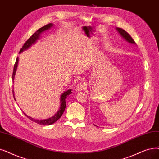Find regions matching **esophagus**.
<instances>
[{
	"label": "esophagus",
	"mask_w": 159,
	"mask_h": 159,
	"mask_svg": "<svg viewBox=\"0 0 159 159\" xmlns=\"http://www.w3.org/2000/svg\"><path fill=\"white\" fill-rule=\"evenodd\" d=\"M86 88V84L84 83H80L78 84L77 87H76V91L80 92L84 90Z\"/></svg>",
	"instance_id": "obj_1"
}]
</instances>
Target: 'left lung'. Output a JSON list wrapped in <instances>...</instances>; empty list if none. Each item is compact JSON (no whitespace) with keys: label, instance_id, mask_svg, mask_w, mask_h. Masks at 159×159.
Segmentation results:
<instances>
[{"label":"left lung","instance_id":"1","mask_svg":"<svg viewBox=\"0 0 159 159\" xmlns=\"http://www.w3.org/2000/svg\"><path fill=\"white\" fill-rule=\"evenodd\" d=\"M116 31L119 32V33L120 34V36L123 39H124L125 40H126L128 43L132 44H136V43L134 42V40L131 37L130 35L126 31H125L124 29H122L119 28V27H116Z\"/></svg>","mask_w":159,"mask_h":159}]
</instances>
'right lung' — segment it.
I'll return each mask as SVG.
<instances>
[{
  "label": "right lung",
  "instance_id": "right-lung-1",
  "mask_svg": "<svg viewBox=\"0 0 159 159\" xmlns=\"http://www.w3.org/2000/svg\"><path fill=\"white\" fill-rule=\"evenodd\" d=\"M53 26H54V24H53V23H49V24L46 25L43 27L40 28L39 29H38V30L26 41V43L23 44V46H22V48L20 51V54H21V53L23 52V51L27 50L28 48H30L32 45H34L37 42V40L40 39L41 34L43 33L44 31H46L47 30H49V29H51ZM18 61H19V57H17L16 59L15 65H14V71H13V75H12L13 81L15 78V75H16V73L17 70V65H18ZM71 90H72L71 89H69L67 91L61 93V95L60 96V103H61L60 107L58 109L57 112L54 116L50 117V118H49V119H44V120L35 119L32 118V117H31V116H27L24 112L23 113H24V115L25 116H27V118H29V119H30L31 120L37 123V124H39L41 125H51L52 124H54V123L56 122L59 119H60L61 116V115H63L64 111H65V109H66V98H67L68 96H69L70 93H72ZM13 96H14V99L16 100L15 97H14V90H13Z\"/></svg>",
  "mask_w": 159,
  "mask_h": 159
}]
</instances>
